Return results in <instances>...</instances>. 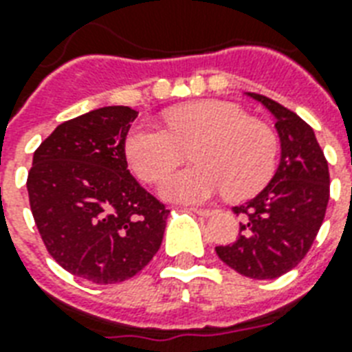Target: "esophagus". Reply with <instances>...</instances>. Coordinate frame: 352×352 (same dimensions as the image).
<instances>
[{
  "mask_svg": "<svg viewBox=\"0 0 352 352\" xmlns=\"http://www.w3.org/2000/svg\"><path fill=\"white\" fill-rule=\"evenodd\" d=\"M192 212H195V214H199V215H204V217H208V215H212L214 214V210L212 208H199V206H192Z\"/></svg>",
  "mask_w": 352,
  "mask_h": 352,
  "instance_id": "esophagus-1",
  "label": "esophagus"
}]
</instances>
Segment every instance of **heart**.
Segmentation results:
<instances>
[{"label":"heart","instance_id":"1","mask_svg":"<svg viewBox=\"0 0 352 352\" xmlns=\"http://www.w3.org/2000/svg\"><path fill=\"white\" fill-rule=\"evenodd\" d=\"M192 149L195 164L168 173L160 195L173 203H201L226 190L245 199L272 179L279 140L265 122L241 107L201 100L166 113V127L137 124L126 138V159L142 181L155 182Z\"/></svg>","mask_w":352,"mask_h":352}]
</instances>
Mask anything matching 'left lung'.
I'll return each instance as SVG.
<instances>
[{
  "label": "left lung",
  "instance_id": "8db88e82",
  "mask_svg": "<svg viewBox=\"0 0 352 352\" xmlns=\"http://www.w3.org/2000/svg\"><path fill=\"white\" fill-rule=\"evenodd\" d=\"M276 117L281 160L272 181L248 203L234 206L239 235L215 246L223 263L252 279H276L307 256L325 217L329 166L312 127L272 98L248 93Z\"/></svg>",
  "mask_w": 352,
  "mask_h": 352
}]
</instances>
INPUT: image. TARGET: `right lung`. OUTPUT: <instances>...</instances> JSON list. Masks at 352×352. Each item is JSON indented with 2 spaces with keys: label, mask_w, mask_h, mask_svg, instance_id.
Here are the masks:
<instances>
[{
  "label": "right lung",
  "mask_w": 352,
  "mask_h": 352,
  "mask_svg": "<svg viewBox=\"0 0 352 352\" xmlns=\"http://www.w3.org/2000/svg\"><path fill=\"white\" fill-rule=\"evenodd\" d=\"M137 115L109 106L63 122L34 151L27 177L47 252L91 283L133 278L162 243L170 210L127 170L126 137Z\"/></svg>",
  "instance_id": "right-lung-1"
}]
</instances>
